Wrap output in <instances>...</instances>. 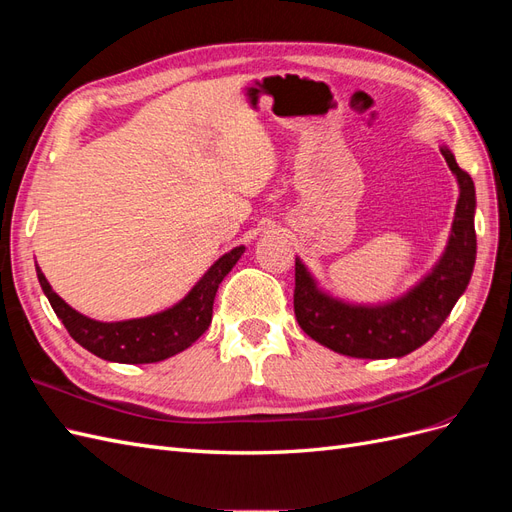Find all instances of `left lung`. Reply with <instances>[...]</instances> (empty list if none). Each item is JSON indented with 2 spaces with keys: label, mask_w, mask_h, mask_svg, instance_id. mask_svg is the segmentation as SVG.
Returning <instances> with one entry per match:
<instances>
[{
  "label": "left lung",
  "mask_w": 512,
  "mask_h": 512,
  "mask_svg": "<svg viewBox=\"0 0 512 512\" xmlns=\"http://www.w3.org/2000/svg\"><path fill=\"white\" fill-rule=\"evenodd\" d=\"M440 151L457 177L459 200L444 254L414 288L389 303L354 305L324 292L303 262H294V316L318 344L354 359H399L429 342L466 292L476 260L474 181L451 149Z\"/></svg>",
  "instance_id": "obj_1"
}]
</instances>
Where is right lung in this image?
I'll list each match as a JSON object with an SVG mask.
<instances>
[{
    "label": "right lung",
    "mask_w": 512,
    "mask_h": 512,
    "mask_svg": "<svg viewBox=\"0 0 512 512\" xmlns=\"http://www.w3.org/2000/svg\"><path fill=\"white\" fill-rule=\"evenodd\" d=\"M243 252L245 247L239 245L215 260L196 286L173 307L164 309L160 314L121 322H100L79 314L51 288L38 265L36 273L53 312L64 322L76 344H81L104 361L141 365L158 363L183 352L209 329L215 292H218L230 269L237 265Z\"/></svg>",
    "instance_id": "1"
}]
</instances>
